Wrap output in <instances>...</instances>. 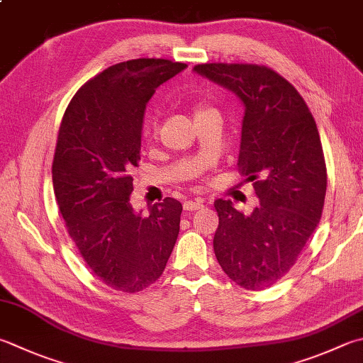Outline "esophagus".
<instances>
[{"mask_svg": "<svg viewBox=\"0 0 363 363\" xmlns=\"http://www.w3.org/2000/svg\"><path fill=\"white\" fill-rule=\"evenodd\" d=\"M183 207H184V210L193 211V210H199V208H202V207H203V203H202L201 201H186V202L183 203Z\"/></svg>", "mask_w": 363, "mask_h": 363, "instance_id": "obj_1", "label": "esophagus"}]
</instances>
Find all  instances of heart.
Listing matches in <instances>:
<instances>
[{
  "label": "heart",
  "instance_id": "heart-1",
  "mask_svg": "<svg viewBox=\"0 0 363 363\" xmlns=\"http://www.w3.org/2000/svg\"><path fill=\"white\" fill-rule=\"evenodd\" d=\"M202 111H205V108H199V111H197V113H199V112H202Z\"/></svg>",
  "mask_w": 363,
  "mask_h": 363
}]
</instances>
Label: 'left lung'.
<instances>
[{
  "instance_id": "8db88e82",
  "label": "left lung",
  "mask_w": 363,
  "mask_h": 363,
  "mask_svg": "<svg viewBox=\"0 0 363 363\" xmlns=\"http://www.w3.org/2000/svg\"><path fill=\"white\" fill-rule=\"evenodd\" d=\"M193 71L245 107L237 164L255 182L259 205L243 215L218 199L213 250L232 281L261 291L291 270L323 215L327 170L316 121L296 88L269 67L210 63Z\"/></svg>"
}]
</instances>
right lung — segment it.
Segmentation results:
<instances>
[{"label": "right lung", "instance_id": "add662e5", "mask_svg": "<svg viewBox=\"0 0 363 363\" xmlns=\"http://www.w3.org/2000/svg\"><path fill=\"white\" fill-rule=\"evenodd\" d=\"M186 67L156 58L113 65L75 93L61 121L55 197L84 261L115 291L134 294L155 283L179 237V201L166 197L145 216L129 196L147 102Z\"/></svg>", "mask_w": 363, "mask_h": 363}]
</instances>
